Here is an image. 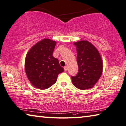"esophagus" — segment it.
Masks as SVG:
<instances>
[{
    "label": "esophagus",
    "instance_id": "obj_1",
    "mask_svg": "<svg viewBox=\"0 0 126 126\" xmlns=\"http://www.w3.org/2000/svg\"><path fill=\"white\" fill-rule=\"evenodd\" d=\"M64 69L65 71H67V69H68V68H67V66H65L64 67Z\"/></svg>",
    "mask_w": 126,
    "mask_h": 126
}]
</instances>
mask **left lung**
<instances>
[{
	"mask_svg": "<svg viewBox=\"0 0 126 126\" xmlns=\"http://www.w3.org/2000/svg\"><path fill=\"white\" fill-rule=\"evenodd\" d=\"M79 72L71 77L73 85L80 90L91 89L101 78L103 71L102 58L98 50L87 40L75 42Z\"/></svg>",
	"mask_w": 126,
	"mask_h": 126,
	"instance_id": "1",
	"label": "left lung"
}]
</instances>
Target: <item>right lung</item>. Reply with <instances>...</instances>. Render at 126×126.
<instances>
[{
	"instance_id": "obj_1",
	"label": "right lung",
	"mask_w": 126,
	"mask_h": 126,
	"mask_svg": "<svg viewBox=\"0 0 126 126\" xmlns=\"http://www.w3.org/2000/svg\"><path fill=\"white\" fill-rule=\"evenodd\" d=\"M57 42L44 38L36 43L26 55L25 69L27 78L35 88L46 89L57 81L64 68L52 56Z\"/></svg>"
}]
</instances>
